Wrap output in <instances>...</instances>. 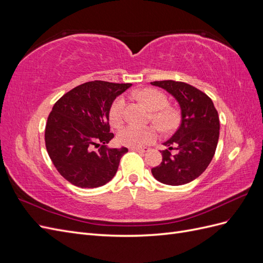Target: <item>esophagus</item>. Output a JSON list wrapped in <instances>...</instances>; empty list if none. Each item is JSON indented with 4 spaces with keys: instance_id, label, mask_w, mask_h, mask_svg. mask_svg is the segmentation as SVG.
I'll use <instances>...</instances> for the list:
<instances>
[{
    "instance_id": "34e87169",
    "label": "esophagus",
    "mask_w": 263,
    "mask_h": 263,
    "mask_svg": "<svg viewBox=\"0 0 263 263\" xmlns=\"http://www.w3.org/2000/svg\"><path fill=\"white\" fill-rule=\"evenodd\" d=\"M133 151H136V153H140V154H146L149 151L148 148H132Z\"/></svg>"
}]
</instances>
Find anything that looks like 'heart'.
<instances>
[{
  "mask_svg": "<svg viewBox=\"0 0 263 263\" xmlns=\"http://www.w3.org/2000/svg\"><path fill=\"white\" fill-rule=\"evenodd\" d=\"M138 98L145 102V104L153 109L151 117L154 122L162 129H171L178 123L176 110L168 107L169 101L165 95L155 89H144L137 93ZM126 101L124 97H118L114 100L109 107V121L113 126H119L124 119ZM158 137V130L153 126L138 127L127 125L118 132L117 141L119 144L129 148H142L155 141Z\"/></svg>",
  "mask_w": 263,
  "mask_h": 263,
  "instance_id": "b5f03b06",
  "label": "heart"
}]
</instances>
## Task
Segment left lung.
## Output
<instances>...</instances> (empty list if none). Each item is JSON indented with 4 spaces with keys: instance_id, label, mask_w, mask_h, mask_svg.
<instances>
[{
    "instance_id": "8db88e82",
    "label": "left lung",
    "mask_w": 263,
    "mask_h": 263,
    "mask_svg": "<svg viewBox=\"0 0 263 263\" xmlns=\"http://www.w3.org/2000/svg\"><path fill=\"white\" fill-rule=\"evenodd\" d=\"M151 84L176 98L182 116L178 130L163 144L168 149L161 151L162 162L151 173L166 185L185 184L201 176L215 155L219 137L218 113L211 98L193 85L173 80Z\"/></svg>"
}]
</instances>
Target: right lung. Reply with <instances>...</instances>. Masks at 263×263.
<instances>
[{
	"label": "right lung",
	"mask_w": 263,
	"mask_h": 263,
	"mask_svg": "<svg viewBox=\"0 0 263 263\" xmlns=\"http://www.w3.org/2000/svg\"><path fill=\"white\" fill-rule=\"evenodd\" d=\"M130 85L86 82L54 103L46 124V148L55 169L71 184L99 187L114 178L128 149L106 147L114 137L109 133L108 112L116 97Z\"/></svg>",
	"instance_id": "1"
}]
</instances>
